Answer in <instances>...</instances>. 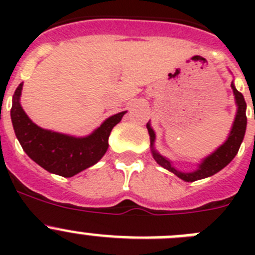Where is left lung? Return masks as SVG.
<instances>
[{
	"mask_svg": "<svg viewBox=\"0 0 255 255\" xmlns=\"http://www.w3.org/2000/svg\"><path fill=\"white\" fill-rule=\"evenodd\" d=\"M231 88H233V92L235 94V102L236 106H238V111H236V116L235 120H234L233 128H231V131H230L226 141L221 147H218L215 152L211 153L208 157H206L202 161V163L198 166L197 170L193 171V172H181V171L176 170L172 166L171 161H168L166 157L161 155L154 149L155 134L152 128H150V124H147V129L150 136V148H152L153 158L155 159V162L159 166H162L166 170L175 173L177 177H180L184 181L191 182L200 179H206V177L215 175V173H217L218 171L226 167L227 164L233 161L234 157L238 154L239 148H240V145L243 143V139H244L245 130H247V114H245V111H247V103H245L243 94L236 89L234 83L231 84Z\"/></svg>",
	"mask_w": 255,
	"mask_h": 255,
	"instance_id": "1",
	"label": "left lung"
}]
</instances>
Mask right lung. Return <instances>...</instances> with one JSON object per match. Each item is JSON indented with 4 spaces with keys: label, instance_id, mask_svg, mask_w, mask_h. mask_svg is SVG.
<instances>
[{
    "label": "right lung",
    "instance_id": "add662e5",
    "mask_svg": "<svg viewBox=\"0 0 255 255\" xmlns=\"http://www.w3.org/2000/svg\"><path fill=\"white\" fill-rule=\"evenodd\" d=\"M21 89L22 83L13 93L11 107V121L17 140L26 154L40 167L64 177L74 176L102 158L114 126L126 114L123 111L108 117L91 135L76 138L35 125L20 105Z\"/></svg>",
    "mask_w": 255,
    "mask_h": 255
}]
</instances>
